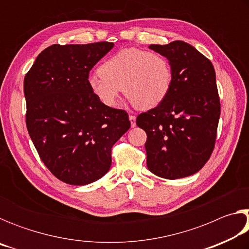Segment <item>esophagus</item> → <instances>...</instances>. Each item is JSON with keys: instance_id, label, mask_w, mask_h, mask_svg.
Returning <instances> with one entry per match:
<instances>
[{"instance_id": "34e87169", "label": "esophagus", "mask_w": 249, "mask_h": 249, "mask_svg": "<svg viewBox=\"0 0 249 249\" xmlns=\"http://www.w3.org/2000/svg\"><path fill=\"white\" fill-rule=\"evenodd\" d=\"M129 121H130V125H132V127H135V126H136V116L129 115Z\"/></svg>"}]
</instances>
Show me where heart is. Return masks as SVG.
Instances as JSON below:
<instances>
[{"mask_svg":"<svg viewBox=\"0 0 249 249\" xmlns=\"http://www.w3.org/2000/svg\"><path fill=\"white\" fill-rule=\"evenodd\" d=\"M100 73L88 79V86L104 107H115L121 88L135 107L149 109L162 102L172 84V68L158 53L125 48L100 67Z\"/></svg>","mask_w":249,"mask_h":249,"instance_id":"obj_1","label":"heart"}]
</instances>
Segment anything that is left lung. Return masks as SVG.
Listing matches in <instances>:
<instances>
[{
    "mask_svg": "<svg viewBox=\"0 0 249 249\" xmlns=\"http://www.w3.org/2000/svg\"><path fill=\"white\" fill-rule=\"evenodd\" d=\"M149 48L170 61L172 84L161 103L136 119L147 134V167L160 178H184L205 165L215 146L221 114L215 70L184 41Z\"/></svg>",
    "mask_w": 249,
    "mask_h": 249,
    "instance_id": "1",
    "label": "left lung"
}]
</instances>
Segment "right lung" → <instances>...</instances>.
I'll use <instances>...</instances> for the list:
<instances>
[{
	"instance_id": "obj_1",
	"label": "right lung",
	"mask_w": 249,
	"mask_h": 249,
	"mask_svg": "<svg viewBox=\"0 0 249 249\" xmlns=\"http://www.w3.org/2000/svg\"><path fill=\"white\" fill-rule=\"evenodd\" d=\"M114 44L43 50L24 79L26 126L41 161L62 182L84 185L109 170L112 147L130 127L127 112L104 107L88 86L90 70Z\"/></svg>"
}]
</instances>
